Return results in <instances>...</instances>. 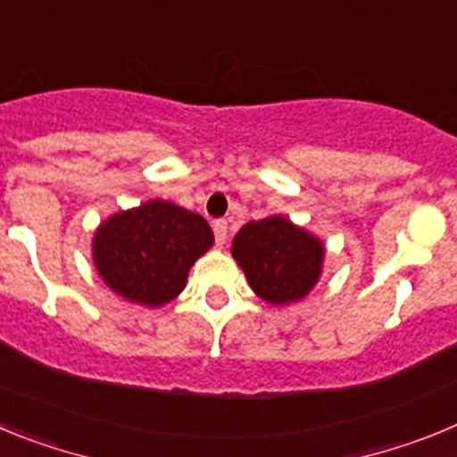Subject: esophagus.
I'll use <instances>...</instances> for the list:
<instances>
[{
    "instance_id": "1",
    "label": "esophagus",
    "mask_w": 457,
    "mask_h": 457,
    "mask_svg": "<svg viewBox=\"0 0 457 457\" xmlns=\"http://www.w3.org/2000/svg\"><path fill=\"white\" fill-rule=\"evenodd\" d=\"M212 231H215V240L217 245H224L226 237H228V224H226V220H215L212 221Z\"/></svg>"
}]
</instances>
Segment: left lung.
<instances>
[{
  "label": "left lung",
  "mask_w": 457,
  "mask_h": 457,
  "mask_svg": "<svg viewBox=\"0 0 457 457\" xmlns=\"http://www.w3.org/2000/svg\"><path fill=\"white\" fill-rule=\"evenodd\" d=\"M231 253L253 293L272 306L304 300L325 265L320 237L284 215L247 221L233 237Z\"/></svg>",
  "instance_id": "1"
}]
</instances>
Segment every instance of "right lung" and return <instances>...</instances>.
Returning <instances> with one entry per match:
<instances>
[{
    "label": "right lung",
    "instance_id": "1",
    "mask_svg": "<svg viewBox=\"0 0 457 457\" xmlns=\"http://www.w3.org/2000/svg\"><path fill=\"white\" fill-rule=\"evenodd\" d=\"M212 242L204 217L153 199L109 215L93 233L91 256L100 278L119 297L157 309L183 293L189 268Z\"/></svg>",
    "mask_w": 457,
    "mask_h": 457
}]
</instances>
